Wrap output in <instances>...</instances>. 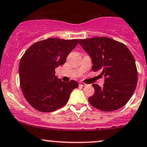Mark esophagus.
Returning <instances> with one entry per match:
<instances>
[{
  "label": "esophagus",
  "mask_w": 147,
  "mask_h": 147,
  "mask_svg": "<svg viewBox=\"0 0 147 147\" xmlns=\"http://www.w3.org/2000/svg\"><path fill=\"white\" fill-rule=\"evenodd\" d=\"M79 85H80V86H83V87H84V86H87V84H85V83H83V82H80V83H79Z\"/></svg>",
  "instance_id": "34e87169"
}]
</instances>
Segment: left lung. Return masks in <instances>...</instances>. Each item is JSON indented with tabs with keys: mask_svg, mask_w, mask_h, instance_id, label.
Masks as SVG:
<instances>
[{
	"mask_svg": "<svg viewBox=\"0 0 147 147\" xmlns=\"http://www.w3.org/2000/svg\"><path fill=\"white\" fill-rule=\"evenodd\" d=\"M79 44L92 59L93 71L102 70L103 87L93 84L90 105L104 112L123 107L134 93L137 84L135 60L126 45L106 37L80 40Z\"/></svg>",
	"mask_w": 147,
	"mask_h": 147,
	"instance_id": "obj_1",
	"label": "left lung"
}]
</instances>
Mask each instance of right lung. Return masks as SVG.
Masks as SVG:
<instances>
[{
    "label": "right lung",
    "mask_w": 147,
    "mask_h": 147,
    "mask_svg": "<svg viewBox=\"0 0 147 147\" xmlns=\"http://www.w3.org/2000/svg\"><path fill=\"white\" fill-rule=\"evenodd\" d=\"M78 43V40L48 38L34 43L22 55L20 84L25 98L34 109L49 113L67 103L78 84L74 80L66 83L58 80L55 69L66 62Z\"/></svg>",
    "instance_id": "1"
}]
</instances>
